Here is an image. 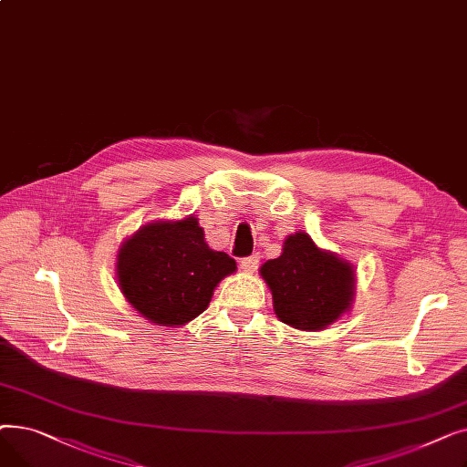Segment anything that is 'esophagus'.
<instances>
[{
	"mask_svg": "<svg viewBox=\"0 0 467 467\" xmlns=\"http://www.w3.org/2000/svg\"><path fill=\"white\" fill-rule=\"evenodd\" d=\"M240 266H242L246 273H254L255 268L259 266V255H250V257L240 259Z\"/></svg>",
	"mask_w": 467,
	"mask_h": 467,
	"instance_id": "esophagus-1",
	"label": "esophagus"
}]
</instances>
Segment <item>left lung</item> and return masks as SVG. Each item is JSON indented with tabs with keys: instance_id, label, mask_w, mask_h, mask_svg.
<instances>
[{
	"instance_id": "1",
	"label": "left lung",
	"mask_w": 467,
	"mask_h": 467,
	"mask_svg": "<svg viewBox=\"0 0 467 467\" xmlns=\"http://www.w3.org/2000/svg\"><path fill=\"white\" fill-rule=\"evenodd\" d=\"M259 275L271 287L280 322L296 329H326L354 301V265L317 248L301 231L284 240L282 255L266 261Z\"/></svg>"
}]
</instances>
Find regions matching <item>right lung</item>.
Masks as SVG:
<instances>
[{
  "mask_svg": "<svg viewBox=\"0 0 467 467\" xmlns=\"http://www.w3.org/2000/svg\"><path fill=\"white\" fill-rule=\"evenodd\" d=\"M236 261L212 250L194 215L155 221L120 244L117 278L122 296L147 320L182 327L202 314L213 289Z\"/></svg>",
  "mask_w": 467,
  "mask_h": 467,
  "instance_id": "add662e5",
  "label": "right lung"
}]
</instances>
